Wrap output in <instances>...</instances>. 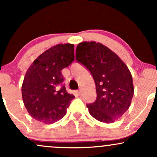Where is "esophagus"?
Instances as JSON below:
<instances>
[{
    "instance_id": "1",
    "label": "esophagus",
    "mask_w": 157,
    "mask_h": 157,
    "mask_svg": "<svg viewBox=\"0 0 157 157\" xmlns=\"http://www.w3.org/2000/svg\"><path fill=\"white\" fill-rule=\"evenodd\" d=\"M77 93H78V94H79V95H80V94H81V93H82V91H81V89H79L78 91H77Z\"/></svg>"
}]
</instances>
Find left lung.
Returning a JSON list of instances; mask_svg holds the SVG:
<instances>
[{"label": "left lung", "instance_id": "8db88e82", "mask_svg": "<svg viewBox=\"0 0 157 157\" xmlns=\"http://www.w3.org/2000/svg\"><path fill=\"white\" fill-rule=\"evenodd\" d=\"M76 60L89 70L96 85V100L86 105L90 114L106 123L121 117L134 96L133 79L127 66L114 52L94 41L77 45Z\"/></svg>", "mask_w": 157, "mask_h": 157}]
</instances>
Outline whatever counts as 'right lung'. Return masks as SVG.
I'll list each match as a JSON object with an SVG mask.
<instances>
[{
  "label": "right lung",
  "instance_id": "add662e5",
  "mask_svg": "<svg viewBox=\"0 0 157 157\" xmlns=\"http://www.w3.org/2000/svg\"><path fill=\"white\" fill-rule=\"evenodd\" d=\"M73 44H58L37 57L27 70L22 85L25 107L32 117L52 124L66 115L75 96L66 91L61 70L75 59Z\"/></svg>",
  "mask_w": 157,
  "mask_h": 157
}]
</instances>
